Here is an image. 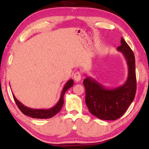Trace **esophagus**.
I'll use <instances>...</instances> for the list:
<instances>
[{
  "label": "esophagus",
  "instance_id": "esophagus-1",
  "mask_svg": "<svg viewBox=\"0 0 149 149\" xmlns=\"http://www.w3.org/2000/svg\"><path fill=\"white\" fill-rule=\"evenodd\" d=\"M74 80L75 81H76V82H79V81H80L81 79V74L79 72H77L75 73L74 74Z\"/></svg>",
  "mask_w": 149,
  "mask_h": 149
}]
</instances>
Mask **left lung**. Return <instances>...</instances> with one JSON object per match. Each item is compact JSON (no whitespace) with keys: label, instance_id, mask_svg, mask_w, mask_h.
<instances>
[{"label":"left lung","instance_id":"left-lung-1","mask_svg":"<svg viewBox=\"0 0 149 149\" xmlns=\"http://www.w3.org/2000/svg\"><path fill=\"white\" fill-rule=\"evenodd\" d=\"M117 49L125 57L128 77L124 84L115 88H107L94 79L88 77L83 81L85 103L90 112L103 120H116L121 117L135 97L136 77L134 54L121 37Z\"/></svg>","mask_w":149,"mask_h":149}]
</instances>
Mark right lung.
<instances>
[{
  "label": "right lung",
  "mask_w": 149,
  "mask_h": 149,
  "mask_svg": "<svg viewBox=\"0 0 149 149\" xmlns=\"http://www.w3.org/2000/svg\"><path fill=\"white\" fill-rule=\"evenodd\" d=\"M73 85H74V81L72 79H70L68 81H67V83L65 84V85L62 90V92H61V97L58 103L56 104V105H55L54 107L49 109H30V108L25 107L19 100H17V99L15 97L14 94H13V97L17 107H19L20 111L24 113V115L30 116V117L32 118L48 119L53 117L54 116H55L56 113L60 111L64 103V95H65V92L67 90L70 88H71Z\"/></svg>",
  "instance_id": "right-lung-1"
}]
</instances>
